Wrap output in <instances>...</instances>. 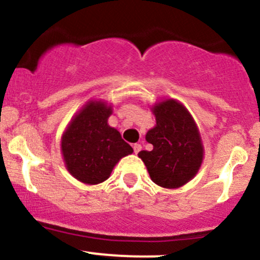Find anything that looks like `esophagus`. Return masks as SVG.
Listing matches in <instances>:
<instances>
[{"label": "esophagus", "mask_w": 260, "mask_h": 260, "mask_svg": "<svg viewBox=\"0 0 260 260\" xmlns=\"http://www.w3.org/2000/svg\"><path fill=\"white\" fill-rule=\"evenodd\" d=\"M133 150H134V153L138 154L139 151L142 150V145H140V144H134L133 145Z\"/></svg>", "instance_id": "obj_1"}]
</instances>
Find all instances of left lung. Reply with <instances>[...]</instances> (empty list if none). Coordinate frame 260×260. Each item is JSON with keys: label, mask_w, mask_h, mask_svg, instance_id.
I'll return each mask as SVG.
<instances>
[{"label": "left lung", "mask_w": 260, "mask_h": 260, "mask_svg": "<svg viewBox=\"0 0 260 260\" xmlns=\"http://www.w3.org/2000/svg\"><path fill=\"white\" fill-rule=\"evenodd\" d=\"M156 126L145 136L153 150H143L150 178L164 188L183 186L194 177L203 160L198 128L182 104L175 100L159 103L153 109Z\"/></svg>", "instance_id": "1"}]
</instances>
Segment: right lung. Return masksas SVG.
Wrapping results in <instances>:
<instances>
[{
    "label": "right lung",
    "instance_id": "obj_1",
    "mask_svg": "<svg viewBox=\"0 0 260 260\" xmlns=\"http://www.w3.org/2000/svg\"><path fill=\"white\" fill-rule=\"evenodd\" d=\"M112 110L104 103L86 104L62 137V154L77 180L96 184L109 178L113 166L133 149L107 124Z\"/></svg>",
    "mask_w": 260,
    "mask_h": 260
}]
</instances>
